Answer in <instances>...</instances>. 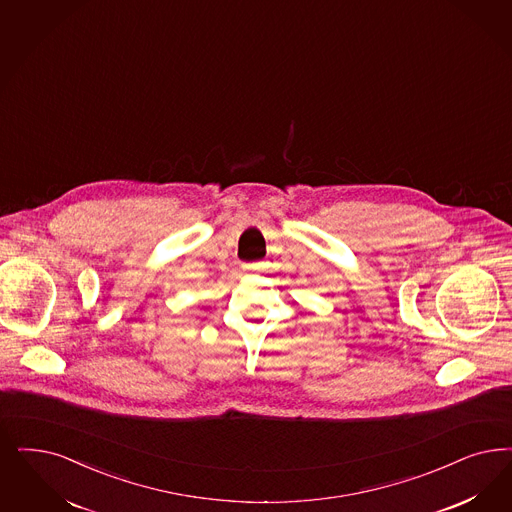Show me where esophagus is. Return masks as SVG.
I'll return each instance as SVG.
<instances>
[{
  "label": "esophagus",
  "instance_id": "obj_1",
  "mask_svg": "<svg viewBox=\"0 0 512 512\" xmlns=\"http://www.w3.org/2000/svg\"><path fill=\"white\" fill-rule=\"evenodd\" d=\"M263 263H247L244 265V270H249V272H253V270H261L263 268Z\"/></svg>",
  "mask_w": 512,
  "mask_h": 512
}]
</instances>
